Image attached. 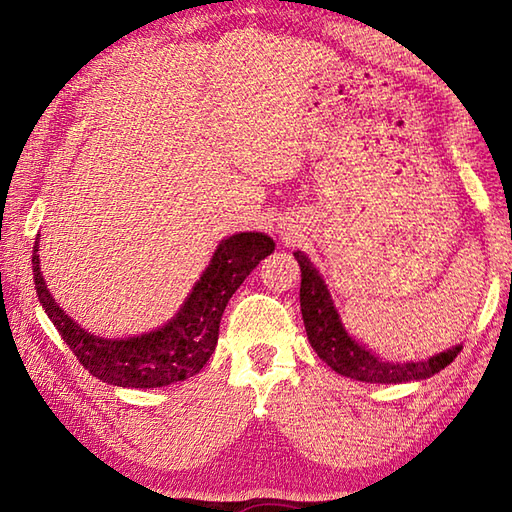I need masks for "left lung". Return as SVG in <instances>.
Returning <instances> with one entry per match:
<instances>
[{"label":"left lung","instance_id":"1","mask_svg":"<svg viewBox=\"0 0 512 512\" xmlns=\"http://www.w3.org/2000/svg\"><path fill=\"white\" fill-rule=\"evenodd\" d=\"M295 259L301 266V317L306 325L308 341L312 350L319 354L321 361L328 363L336 374L363 380V383H383L398 385L411 383V380H424L438 374L440 369L453 363V358L460 354L462 345L449 347L427 361L418 363H391L383 361L372 350H367L363 343H358L354 336L345 330L341 314L336 310L332 295L321 273L306 253L297 250Z\"/></svg>","mask_w":512,"mask_h":512}]
</instances>
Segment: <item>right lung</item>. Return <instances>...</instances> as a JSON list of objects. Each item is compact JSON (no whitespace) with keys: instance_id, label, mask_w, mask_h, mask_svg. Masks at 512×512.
Returning <instances> with one entry per match:
<instances>
[{"instance_id":"1","label":"right lung","mask_w":512,"mask_h":512,"mask_svg":"<svg viewBox=\"0 0 512 512\" xmlns=\"http://www.w3.org/2000/svg\"><path fill=\"white\" fill-rule=\"evenodd\" d=\"M39 237L32 248V275L48 319L92 376L107 385L132 389L165 387L198 374L215 352L228 299L275 250L273 237L266 233H235L222 239L176 317L140 336L105 339L83 330L52 299L39 266Z\"/></svg>"}]
</instances>
